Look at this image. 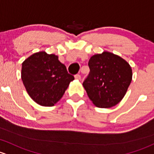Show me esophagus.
<instances>
[{
	"instance_id": "obj_1",
	"label": "esophagus",
	"mask_w": 154,
	"mask_h": 154,
	"mask_svg": "<svg viewBox=\"0 0 154 154\" xmlns=\"http://www.w3.org/2000/svg\"><path fill=\"white\" fill-rule=\"evenodd\" d=\"M75 79H77V80H80V79H81V75H80V74H76V75H75Z\"/></svg>"
}]
</instances>
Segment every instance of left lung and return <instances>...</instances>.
I'll return each mask as SVG.
<instances>
[{
  "instance_id": "left-lung-1",
  "label": "left lung",
  "mask_w": 154,
  "mask_h": 154,
  "mask_svg": "<svg viewBox=\"0 0 154 154\" xmlns=\"http://www.w3.org/2000/svg\"><path fill=\"white\" fill-rule=\"evenodd\" d=\"M90 72L83 82L89 99L100 108L116 105L125 96L132 81V69L125 60L104 52L89 60Z\"/></svg>"
}]
</instances>
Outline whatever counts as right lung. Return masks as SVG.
<instances>
[{"label": "right lung", "mask_w": 154, "mask_h": 154, "mask_svg": "<svg viewBox=\"0 0 154 154\" xmlns=\"http://www.w3.org/2000/svg\"><path fill=\"white\" fill-rule=\"evenodd\" d=\"M21 79L33 101L51 107L61 99L74 76L68 73L57 55L39 52L23 62Z\"/></svg>", "instance_id": "1"}]
</instances>
